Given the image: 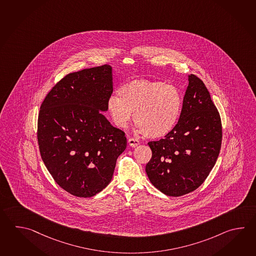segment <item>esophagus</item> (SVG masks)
<instances>
[{"mask_svg": "<svg viewBox=\"0 0 256 256\" xmlns=\"http://www.w3.org/2000/svg\"><path fill=\"white\" fill-rule=\"evenodd\" d=\"M128 144L132 148H135V146H138L140 144V140H138L136 138H131L128 140Z\"/></svg>", "mask_w": 256, "mask_h": 256, "instance_id": "34e87169", "label": "esophagus"}]
</instances>
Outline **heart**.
<instances>
[{"instance_id": "1", "label": "heart", "mask_w": 256, "mask_h": 256, "mask_svg": "<svg viewBox=\"0 0 256 256\" xmlns=\"http://www.w3.org/2000/svg\"><path fill=\"white\" fill-rule=\"evenodd\" d=\"M118 96H110L108 110L116 126L126 128L134 112L138 130L150 138L168 135L177 124L182 108L180 91L173 84L134 79L122 84Z\"/></svg>"}]
</instances>
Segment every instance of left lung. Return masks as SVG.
<instances>
[{
    "label": "left lung",
    "mask_w": 256,
    "mask_h": 256,
    "mask_svg": "<svg viewBox=\"0 0 256 256\" xmlns=\"http://www.w3.org/2000/svg\"><path fill=\"white\" fill-rule=\"evenodd\" d=\"M222 140L219 111L204 82L190 74L177 124L164 138L148 143L152 156L146 164V175L168 196L192 192L209 176Z\"/></svg>",
    "instance_id": "8db88e82"
}]
</instances>
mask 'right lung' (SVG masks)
I'll return each mask as SVG.
<instances>
[{"mask_svg":"<svg viewBox=\"0 0 256 256\" xmlns=\"http://www.w3.org/2000/svg\"><path fill=\"white\" fill-rule=\"evenodd\" d=\"M112 92V69L104 64L68 74L40 106L37 140L42 162L74 196L89 198L106 188L126 150L125 132L102 114Z\"/></svg>","mask_w":256,"mask_h":256,"instance_id":"add662e5","label":"right lung"}]
</instances>
